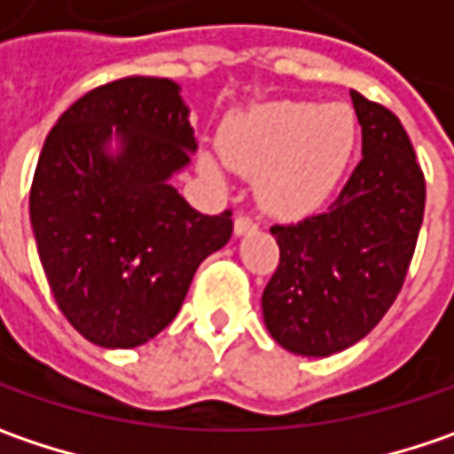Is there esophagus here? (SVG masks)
Masks as SVG:
<instances>
[{
	"instance_id": "obj_1",
	"label": "esophagus",
	"mask_w": 454,
	"mask_h": 454,
	"mask_svg": "<svg viewBox=\"0 0 454 454\" xmlns=\"http://www.w3.org/2000/svg\"><path fill=\"white\" fill-rule=\"evenodd\" d=\"M254 228H256V223H254L248 215H239V218L233 221V233H236V236H247Z\"/></svg>"
}]
</instances>
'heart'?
Segmentation results:
<instances>
[{
	"label": "heart",
	"instance_id": "obj_1",
	"mask_svg": "<svg viewBox=\"0 0 454 454\" xmlns=\"http://www.w3.org/2000/svg\"><path fill=\"white\" fill-rule=\"evenodd\" d=\"M356 114L345 104H269L233 116L221 131L226 165L256 177V200L274 218H305L335 192L356 147ZM198 169L223 185L226 168L210 152Z\"/></svg>",
	"mask_w": 454,
	"mask_h": 454
}]
</instances>
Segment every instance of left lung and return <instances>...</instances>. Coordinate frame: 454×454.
Wrapping results in <instances>:
<instances>
[{"instance_id": "left-lung-1", "label": "left lung", "mask_w": 454, "mask_h": 454, "mask_svg": "<svg viewBox=\"0 0 454 454\" xmlns=\"http://www.w3.org/2000/svg\"><path fill=\"white\" fill-rule=\"evenodd\" d=\"M350 98L364 160L325 213L271 226L279 266L262 294L266 330L309 358L340 353L381 323L424 218V175L402 121L358 90Z\"/></svg>"}]
</instances>
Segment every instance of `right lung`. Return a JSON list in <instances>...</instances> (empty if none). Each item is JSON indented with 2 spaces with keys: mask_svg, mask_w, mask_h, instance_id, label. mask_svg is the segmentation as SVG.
<instances>
[{
  "mask_svg": "<svg viewBox=\"0 0 454 454\" xmlns=\"http://www.w3.org/2000/svg\"><path fill=\"white\" fill-rule=\"evenodd\" d=\"M116 144V148H111ZM198 149L169 78L89 90L50 129L30 190L40 264L68 323L101 348H137L180 312L195 269L233 233L172 188Z\"/></svg>",
  "mask_w": 454,
  "mask_h": 454,
  "instance_id": "add662e5",
  "label": "right lung"
}]
</instances>
